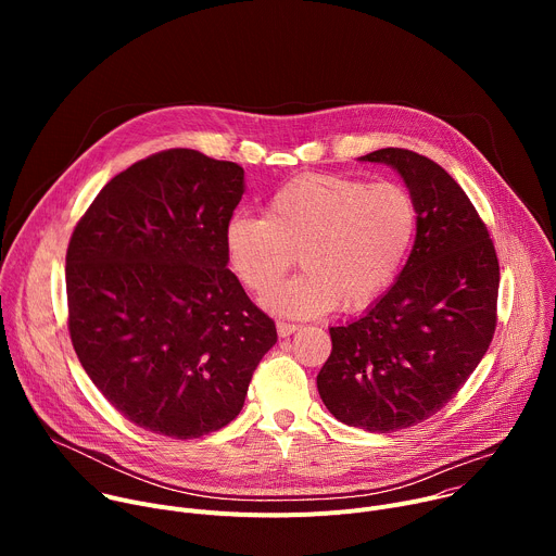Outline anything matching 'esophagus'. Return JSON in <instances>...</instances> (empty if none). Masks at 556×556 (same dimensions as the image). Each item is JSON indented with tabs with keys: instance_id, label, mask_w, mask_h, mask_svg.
<instances>
[{
	"instance_id": "34e87169",
	"label": "esophagus",
	"mask_w": 556,
	"mask_h": 556,
	"mask_svg": "<svg viewBox=\"0 0 556 556\" xmlns=\"http://www.w3.org/2000/svg\"><path fill=\"white\" fill-rule=\"evenodd\" d=\"M299 330V326H294V324H286V321H277V334L281 337V339H286V337H290V334H294Z\"/></svg>"
}]
</instances>
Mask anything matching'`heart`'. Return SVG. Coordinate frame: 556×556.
<instances>
[{
  "mask_svg": "<svg viewBox=\"0 0 556 556\" xmlns=\"http://www.w3.org/2000/svg\"><path fill=\"white\" fill-rule=\"evenodd\" d=\"M418 206L399 182L312 174L279 187L266 217L235 215L224 228L232 270L266 292L299 254L304 273L270 290L262 303L309 319L371 303L399 275L414 244Z\"/></svg>",
  "mask_w": 556,
  "mask_h": 556,
  "instance_id": "obj_1",
  "label": "heart"
}]
</instances>
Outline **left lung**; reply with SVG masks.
<instances>
[{"label": "left lung", "instance_id": "left-lung-1", "mask_svg": "<svg viewBox=\"0 0 556 556\" xmlns=\"http://www.w3.org/2000/svg\"><path fill=\"white\" fill-rule=\"evenodd\" d=\"M399 172L418 206L412 255L361 316L330 328L316 376L328 412L371 433L440 412L484 358L497 326L500 262L462 187L429 157L399 147L361 155Z\"/></svg>", "mask_w": 556, "mask_h": 556}]
</instances>
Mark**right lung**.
Wrapping results in <instances>:
<instances>
[{
	"instance_id": "right-lung-1",
	"label": "right lung",
	"mask_w": 556,
	"mask_h": 556,
	"mask_svg": "<svg viewBox=\"0 0 556 556\" xmlns=\"http://www.w3.org/2000/svg\"><path fill=\"white\" fill-rule=\"evenodd\" d=\"M244 169L195 149L112 178L65 255L67 328L97 389L129 422L176 440L226 427L277 328L226 266Z\"/></svg>"
}]
</instances>
